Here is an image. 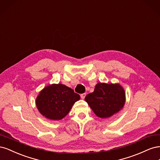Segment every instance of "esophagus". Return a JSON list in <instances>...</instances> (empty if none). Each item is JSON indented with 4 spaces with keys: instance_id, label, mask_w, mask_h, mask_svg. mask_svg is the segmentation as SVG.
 <instances>
[{
    "instance_id": "obj_1",
    "label": "esophagus",
    "mask_w": 160,
    "mask_h": 160,
    "mask_svg": "<svg viewBox=\"0 0 160 160\" xmlns=\"http://www.w3.org/2000/svg\"><path fill=\"white\" fill-rule=\"evenodd\" d=\"M85 96H86V94L85 93H83V94L81 95V98L82 99H85Z\"/></svg>"
}]
</instances>
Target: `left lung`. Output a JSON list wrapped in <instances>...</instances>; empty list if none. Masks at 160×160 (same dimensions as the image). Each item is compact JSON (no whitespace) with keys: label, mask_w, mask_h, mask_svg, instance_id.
I'll return each mask as SVG.
<instances>
[{"label":"left lung","mask_w":160,"mask_h":160,"mask_svg":"<svg viewBox=\"0 0 160 160\" xmlns=\"http://www.w3.org/2000/svg\"><path fill=\"white\" fill-rule=\"evenodd\" d=\"M85 100L98 117L108 118L123 109L125 92L119 83H98Z\"/></svg>","instance_id":"1"}]
</instances>
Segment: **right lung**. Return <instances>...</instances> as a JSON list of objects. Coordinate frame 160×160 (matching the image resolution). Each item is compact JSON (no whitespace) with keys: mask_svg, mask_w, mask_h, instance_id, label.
<instances>
[{"mask_svg":"<svg viewBox=\"0 0 160 160\" xmlns=\"http://www.w3.org/2000/svg\"><path fill=\"white\" fill-rule=\"evenodd\" d=\"M80 95L65 85L51 84L43 88L36 98V106L47 119L57 121L69 113Z\"/></svg>","mask_w":160,"mask_h":160,"instance_id":"1","label":"right lung"}]
</instances>
